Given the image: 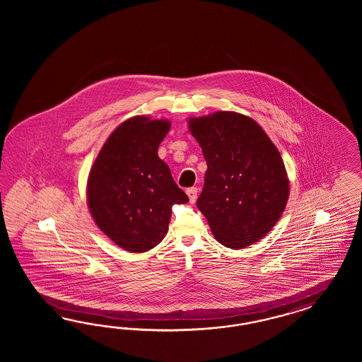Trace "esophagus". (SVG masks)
<instances>
[{
    "label": "esophagus",
    "mask_w": 362,
    "mask_h": 362,
    "mask_svg": "<svg viewBox=\"0 0 362 362\" xmlns=\"http://www.w3.org/2000/svg\"><path fill=\"white\" fill-rule=\"evenodd\" d=\"M187 195L189 197V202L191 203H195L197 197V187H191V188H187Z\"/></svg>",
    "instance_id": "1"
}]
</instances>
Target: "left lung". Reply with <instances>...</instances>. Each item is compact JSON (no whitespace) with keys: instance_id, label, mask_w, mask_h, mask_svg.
<instances>
[{"instance_id":"obj_1","label":"left lung","mask_w":362,"mask_h":362,"mask_svg":"<svg viewBox=\"0 0 362 362\" xmlns=\"http://www.w3.org/2000/svg\"><path fill=\"white\" fill-rule=\"evenodd\" d=\"M189 132L209 167L197 206L215 239L233 250L260 240L289 195L279 150L256 122L233 111L191 118Z\"/></svg>"}]
</instances>
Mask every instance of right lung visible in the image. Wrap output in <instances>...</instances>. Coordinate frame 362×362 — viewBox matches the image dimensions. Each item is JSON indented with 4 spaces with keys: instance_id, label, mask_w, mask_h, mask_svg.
I'll list each match as a JSON object with an SVG mask.
<instances>
[{
    "instance_id": "add662e5",
    "label": "right lung",
    "mask_w": 362,
    "mask_h": 362,
    "mask_svg": "<svg viewBox=\"0 0 362 362\" xmlns=\"http://www.w3.org/2000/svg\"><path fill=\"white\" fill-rule=\"evenodd\" d=\"M170 122L134 117L118 126L90 171L88 203L97 226L117 245L146 252L163 240L171 207L188 197L176 186L158 147Z\"/></svg>"
}]
</instances>
